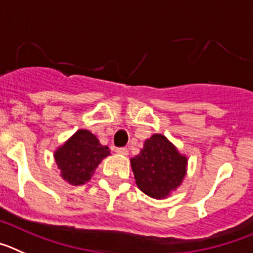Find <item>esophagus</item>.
I'll return each instance as SVG.
<instances>
[{
	"label": "esophagus",
	"instance_id": "obj_1",
	"mask_svg": "<svg viewBox=\"0 0 253 253\" xmlns=\"http://www.w3.org/2000/svg\"><path fill=\"white\" fill-rule=\"evenodd\" d=\"M116 151H117L118 154H121V155L128 154V149H127V147H117V149H116Z\"/></svg>",
	"mask_w": 253,
	"mask_h": 253
}]
</instances>
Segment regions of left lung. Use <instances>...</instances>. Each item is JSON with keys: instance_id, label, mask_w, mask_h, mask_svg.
<instances>
[{"instance_id": "obj_1", "label": "left lung", "mask_w": 253, "mask_h": 253, "mask_svg": "<svg viewBox=\"0 0 253 253\" xmlns=\"http://www.w3.org/2000/svg\"><path fill=\"white\" fill-rule=\"evenodd\" d=\"M131 165L138 188L149 197L161 199L183 181L186 158L165 136L156 133L145 141L140 154L131 159Z\"/></svg>"}]
</instances>
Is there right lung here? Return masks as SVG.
I'll return each mask as SVG.
<instances>
[{
	"instance_id": "add662e5",
	"label": "right lung",
	"mask_w": 253,
	"mask_h": 253,
	"mask_svg": "<svg viewBox=\"0 0 253 253\" xmlns=\"http://www.w3.org/2000/svg\"><path fill=\"white\" fill-rule=\"evenodd\" d=\"M110 155L108 147L87 129L77 131L55 152V161L61 170V177L73 185L87 183L102 159Z\"/></svg>"
}]
</instances>
